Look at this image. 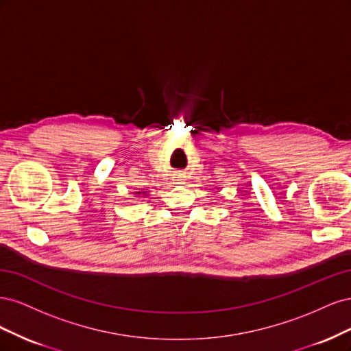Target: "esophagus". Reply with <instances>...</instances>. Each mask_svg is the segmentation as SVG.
Returning a JSON list of instances; mask_svg holds the SVG:
<instances>
[{"label": "esophagus", "instance_id": "obj_1", "mask_svg": "<svg viewBox=\"0 0 351 351\" xmlns=\"http://www.w3.org/2000/svg\"><path fill=\"white\" fill-rule=\"evenodd\" d=\"M173 180H176V184H182V175H179V176H176V179H173Z\"/></svg>", "mask_w": 351, "mask_h": 351}]
</instances>
